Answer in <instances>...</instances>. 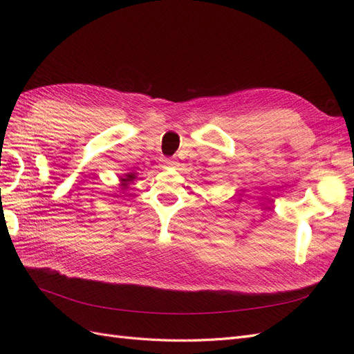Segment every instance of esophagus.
Returning <instances> with one entry per match:
<instances>
[{
    "mask_svg": "<svg viewBox=\"0 0 354 354\" xmlns=\"http://www.w3.org/2000/svg\"><path fill=\"white\" fill-rule=\"evenodd\" d=\"M160 162H162L164 168H169V167H176L177 165V160L173 159V158H162V160H160Z\"/></svg>",
    "mask_w": 354,
    "mask_h": 354,
    "instance_id": "esophagus-1",
    "label": "esophagus"
}]
</instances>
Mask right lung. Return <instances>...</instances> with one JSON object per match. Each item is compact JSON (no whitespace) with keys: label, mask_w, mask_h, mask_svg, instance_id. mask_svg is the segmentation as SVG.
Listing matches in <instances>:
<instances>
[{"label":"right lung","mask_w":354,"mask_h":354,"mask_svg":"<svg viewBox=\"0 0 354 354\" xmlns=\"http://www.w3.org/2000/svg\"><path fill=\"white\" fill-rule=\"evenodd\" d=\"M134 178H136V174H134V173H128V174H125V177H122V178H121V186H122V189H127V187H128V185H130Z\"/></svg>","instance_id":"right-lung-1"}]
</instances>
